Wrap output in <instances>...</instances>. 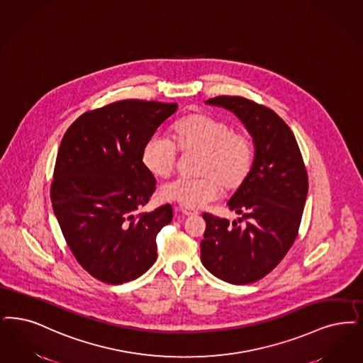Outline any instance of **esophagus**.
Segmentation results:
<instances>
[{
	"mask_svg": "<svg viewBox=\"0 0 363 363\" xmlns=\"http://www.w3.org/2000/svg\"><path fill=\"white\" fill-rule=\"evenodd\" d=\"M178 211H179L182 215H185V216H194V215H197V211L190 209V208H186V206H182V205L178 208Z\"/></svg>",
	"mask_w": 363,
	"mask_h": 363,
	"instance_id": "esophagus-1",
	"label": "esophagus"
}]
</instances>
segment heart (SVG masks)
Instances as JSON below:
<instances>
[{
  "label": "heart",
  "mask_w": 363,
  "mask_h": 363,
  "mask_svg": "<svg viewBox=\"0 0 363 363\" xmlns=\"http://www.w3.org/2000/svg\"><path fill=\"white\" fill-rule=\"evenodd\" d=\"M173 140L151 136L142 150L145 169L160 178L173 174L182 152H201L196 178H179L160 189L164 201L186 208H201L218 199L221 189L225 194L238 191L250 178L255 148L251 136L235 130L224 118L191 112L177 120L172 128Z\"/></svg>",
  "instance_id": "b5f03b06"
}]
</instances>
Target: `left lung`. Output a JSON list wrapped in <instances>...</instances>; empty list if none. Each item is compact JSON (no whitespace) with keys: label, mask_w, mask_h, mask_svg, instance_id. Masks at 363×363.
I'll list each match as a JSON object with an SVG mask.
<instances>
[{"label":"left lung","mask_w":363,"mask_h":363,"mask_svg":"<svg viewBox=\"0 0 363 363\" xmlns=\"http://www.w3.org/2000/svg\"><path fill=\"white\" fill-rule=\"evenodd\" d=\"M206 104L233 111L251 133L255 162L250 178L228 201L239 215L203 213L201 262L220 279L246 285L267 276L293 246L308 194V173L289 125L276 112L240 96H218Z\"/></svg>","instance_id":"8db88e82"}]
</instances>
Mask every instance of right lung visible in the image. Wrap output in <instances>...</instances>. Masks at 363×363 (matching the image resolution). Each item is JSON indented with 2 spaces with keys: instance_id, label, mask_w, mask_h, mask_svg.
Segmentation results:
<instances>
[{
  "instance_id": "obj_1",
  "label": "right lung",
  "mask_w": 363,
  "mask_h": 363,
  "mask_svg": "<svg viewBox=\"0 0 363 363\" xmlns=\"http://www.w3.org/2000/svg\"><path fill=\"white\" fill-rule=\"evenodd\" d=\"M175 111V102H112L78 117L60 142L50 190L54 213L74 258L101 282H130L158 258L155 239L173 208L138 213L155 191L142 150Z\"/></svg>"
}]
</instances>
